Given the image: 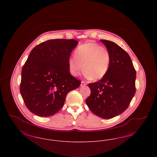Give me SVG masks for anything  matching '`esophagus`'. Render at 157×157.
<instances>
[{"label":"esophagus","instance_id":"esophagus-1","mask_svg":"<svg viewBox=\"0 0 157 157\" xmlns=\"http://www.w3.org/2000/svg\"><path fill=\"white\" fill-rule=\"evenodd\" d=\"M85 85H86V83L84 82V81H82L81 83V86H85Z\"/></svg>","mask_w":157,"mask_h":157}]
</instances>
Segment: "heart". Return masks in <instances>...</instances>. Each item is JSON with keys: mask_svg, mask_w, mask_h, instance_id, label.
I'll use <instances>...</instances> for the list:
<instances>
[{"mask_svg": "<svg viewBox=\"0 0 157 157\" xmlns=\"http://www.w3.org/2000/svg\"><path fill=\"white\" fill-rule=\"evenodd\" d=\"M111 62L108 50L97 43L90 42L79 46L75 57H71L68 65L72 75L78 76L83 70L88 79L101 80L108 74Z\"/></svg>", "mask_w": 157, "mask_h": 157, "instance_id": "heart-1", "label": "heart"}]
</instances>
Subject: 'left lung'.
<instances>
[{
	"mask_svg": "<svg viewBox=\"0 0 157 157\" xmlns=\"http://www.w3.org/2000/svg\"><path fill=\"white\" fill-rule=\"evenodd\" d=\"M111 57L109 70L100 81L88 84L91 93L86 103L95 115L110 119L124 112L135 92L136 71L128 54L120 46L101 40Z\"/></svg>",
	"mask_w": 157,
	"mask_h": 157,
	"instance_id": "1",
	"label": "left lung"
}]
</instances>
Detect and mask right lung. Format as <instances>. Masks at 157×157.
<instances>
[{
  "label": "right lung",
  "mask_w": 157,
  "mask_h": 157,
  "mask_svg": "<svg viewBox=\"0 0 157 157\" xmlns=\"http://www.w3.org/2000/svg\"><path fill=\"white\" fill-rule=\"evenodd\" d=\"M78 42L56 39L35 46L23 65L20 92L30 112L49 117L63 107L67 93L81 82L70 74L68 60Z\"/></svg>",
  "instance_id": "obj_1"
}]
</instances>
